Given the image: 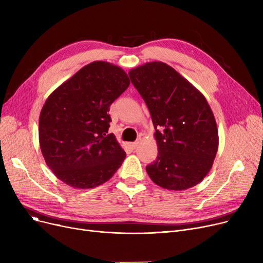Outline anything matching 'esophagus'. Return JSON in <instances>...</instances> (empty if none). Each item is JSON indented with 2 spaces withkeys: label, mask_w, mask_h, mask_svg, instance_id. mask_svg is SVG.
Here are the masks:
<instances>
[{
  "label": "esophagus",
  "mask_w": 263,
  "mask_h": 263,
  "mask_svg": "<svg viewBox=\"0 0 263 263\" xmlns=\"http://www.w3.org/2000/svg\"><path fill=\"white\" fill-rule=\"evenodd\" d=\"M137 145H139V142H134V143H130V147L132 149H135L137 147Z\"/></svg>",
  "instance_id": "34e87169"
}]
</instances>
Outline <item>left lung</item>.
<instances>
[{"label": "left lung", "mask_w": 263, "mask_h": 263, "mask_svg": "<svg viewBox=\"0 0 263 263\" xmlns=\"http://www.w3.org/2000/svg\"><path fill=\"white\" fill-rule=\"evenodd\" d=\"M155 126L157 160L146 172L156 184L172 191L195 186L210 172L218 149V131L204 96L162 62L129 71Z\"/></svg>", "instance_id": "left-lung-1"}]
</instances>
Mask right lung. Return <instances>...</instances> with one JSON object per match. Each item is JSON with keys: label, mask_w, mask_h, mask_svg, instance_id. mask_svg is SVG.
Segmentation results:
<instances>
[{"label": "right lung", "mask_w": 263, "mask_h": 263, "mask_svg": "<svg viewBox=\"0 0 263 263\" xmlns=\"http://www.w3.org/2000/svg\"><path fill=\"white\" fill-rule=\"evenodd\" d=\"M130 85L126 71L92 62L65 81L46 100L39 116V145L49 168L74 189L106 182L126 153L108 133L109 106Z\"/></svg>", "instance_id": "1"}]
</instances>
